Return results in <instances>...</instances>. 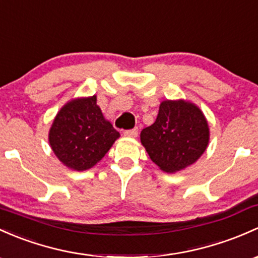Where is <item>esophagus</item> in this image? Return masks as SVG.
Masks as SVG:
<instances>
[{"instance_id":"1","label":"esophagus","mask_w":258,"mask_h":258,"mask_svg":"<svg viewBox=\"0 0 258 258\" xmlns=\"http://www.w3.org/2000/svg\"><path fill=\"white\" fill-rule=\"evenodd\" d=\"M138 133H139L138 128H134V129H130V130H125V132H124V135L128 138H137Z\"/></svg>"}]
</instances>
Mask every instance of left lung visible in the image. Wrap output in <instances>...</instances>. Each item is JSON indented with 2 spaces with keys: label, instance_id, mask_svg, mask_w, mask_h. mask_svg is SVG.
Masks as SVG:
<instances>
[{
  "label": "left lung",
  "instance_id": "8db88e82",
  "mask_svg": "<svg viewBox=\"0 0 258 258\" xmlns=\"http://www.w3.org/2000/svg\"><path fill=\"white\" fill-rule=\"evenodd\" d=\"M140 140L152 162L165 172L174 173L203 155L209 143V126L195 103L163 101L155 123L141 130Z\"/></svg>",
  "mask_w": 258,
  "mask_h": 258
}]
</instances>
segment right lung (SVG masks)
<instances>
[{"mask_svg":"<svg viewBox=\"0 0 258 258\" xmlns=\"http://www.w3.org/2000/svg\"><path fill=\"white\" fill-rule=\"evenodd\" d=\"M119 138V133L106 120L97 97L68 102L55 117L49 132V143L66 167L85 171L103 159Z\"/></svg>","mask_w":258,"mask_h":258,"instance_id":"obj_1","label":"right lung"}]
</instances>
